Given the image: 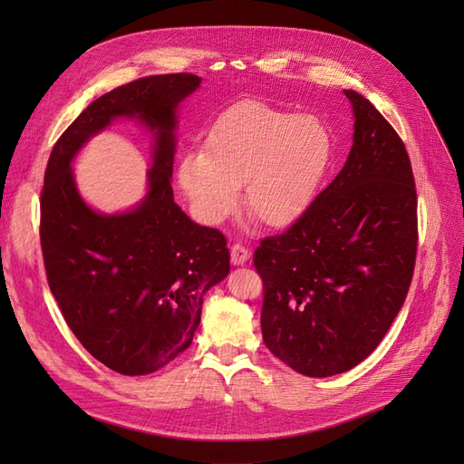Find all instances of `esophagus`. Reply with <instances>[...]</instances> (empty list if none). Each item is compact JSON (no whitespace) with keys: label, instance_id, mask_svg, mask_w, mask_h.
<instances>
[{"label":"esophagus","instance_id":"obj_1","mask_svg":"<svg viewBox=\"0 0 464 464\" xmlns=\"http://www.w3.org/2000/svg\"><path fill=\"white\" fill-rule=\"evenodd\" d=\"M247 259H249L247 247H244L242 244H234V246L230 247V261H232V265H237V266L246 265Z\"/></svg>","mask_w":464,"mask_h":464}]
</instances>
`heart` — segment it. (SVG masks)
I'll return each mask as SVG.
<instances>
[{
	"mask_svg": "<svg viewBox=\"0 0 464 464\" xmlns=\"http://www.w3.org/2000/svg\"><path fill=\"white\" fill-rule=\"evenodd\" d=\"M331 159L333 137L317 116L240 102L218 116L203 152L179 160L178 184L203 224L230 217L244 186L247 215L286 228L312 205Z\"/></svg>",
	"mask_w": 464,
	"mask_h": 464,
	"instance_id": "1",
	"label": "heart"
}]
</instances>
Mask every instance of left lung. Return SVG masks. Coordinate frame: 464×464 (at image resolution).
Returning a JSON list of instances; mask_svg holds the SVG:
<instances>
[{"mask_svg":"<svg viewBox=\"0 0 464 464\" xmlns=\"http://www.w3.org/2000/svg\"><path fill=\"white\" fill-rule=\"evenodd\" d=\"M343 170L280 236L261 240L263 343L307 377L353 370L382 343L414 273L418 222L409 152L356 91Z\"/></svg>","mask_w":464,"mask_h":464,"instance_id":"8db88e82","label":"left lung"}]
</instances>
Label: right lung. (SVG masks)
Listing matches in <instances>:
<instances>
[{
    "label": "right lung",
    "instance_id": "1",
    "mask_svg": "<svg viewBox=\"0 0 464 464\" xmlns=\"http://www.w3.org/2000/svg\"><path fill=\"white\" fill-rule=\"evenodd\" d=\"M191 73L137 79L96 98L53 145L40 198L48 285L69 329L106 368L147 375L191 344L205 292L230 273L227 237L174 203L178 106L199 89ZM135 119L153 135L148 195L123 214H98L71 164L96 132Z\"/></svg>",
    "mask_w": 464,
    "mask_h": 464
}]
</instances>
